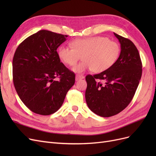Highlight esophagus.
<instances>
[{"label": "esophagus", "instance_id": "esophagus-1", "mask_svg": "<svg viewBox=\"0 0 156 156\" xmlns=\"http://www.w3.org/2000/svg\"><path fill=\"white\" fill-rule=\"evenodd\" d=\"M84 77L83 76V75H76V76H75V81H79V80L83 79H84Z\"/></svg>", "mask_w": 156, "mask_h": 156}]
</instances>
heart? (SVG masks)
Instances as JSON below:
<instances>
[{
	"instance_id": "obj_1",
	"label": "heart",
	"mask_w": 156,
	"mask_h": 156,
	"mask_svg": "<svg viewBox=\"0 0 156 156\" xmlns=\"http://www.w3.org/2000/svg\"><path fill=\"white\" fill-rule=\"evenodd\" d=\"M71 47L60 46L58 50L60 60L73 68L75 72L81 73L87 70L101 73L110 68L119 58L120 53L119 44L107 37L94 36L76 39L71 42Z\"/></svg>"
}]
</instances>
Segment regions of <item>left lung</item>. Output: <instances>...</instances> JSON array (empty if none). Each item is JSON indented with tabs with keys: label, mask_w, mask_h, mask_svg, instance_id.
<instances>
[{
	"label": "left lung",
	"mask_w": 156,
	"mask_h": 156,
	"mask_svg": "<svg viewBox=\"0 0 156 156\" xmlns=\"http://www.w3.org/2000/svg\"><path fill=\"white\" fill-rule=\"evenodd\" d=\"M114 34L120 44L119 58L105 72L86 76L87 105L102 117L116 115L129 104L142 75V62L136 46L130 40Z\"/></svg>",
	"instance_id": "obj_1"
}]
</instances>
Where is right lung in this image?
I'll use <instances>...</instances> for the list:
<instances>
[{
    "instance_id": "1",
    "label": "right lung",
    "mask_w": 156,
    "mask_h": 156,
    "mask_svg": "<svg viewBox=\"0 0 156 156\" xmlns=\"http://www.w3.org/2000/svg\"><path fill=\"white\" fill-rule=\"evenodd\" d=\"M67 37L41 30L21 42L14 54V87L23 103L36 114L57 111L75 83V73L60 62L56 51Z\"/></svg>"
}]
</instances>
